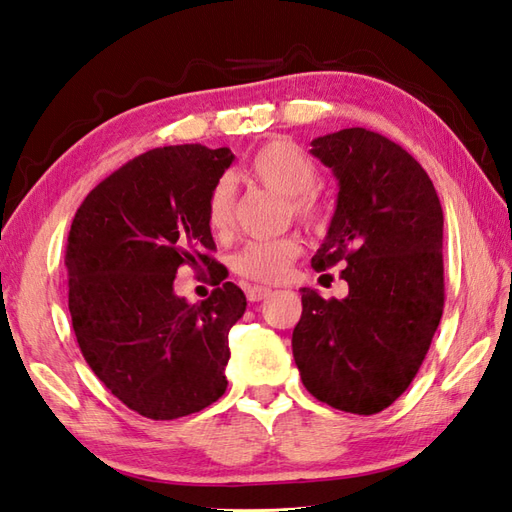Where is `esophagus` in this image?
Listing matches in <instances>:
<instances>
[{
	"label": "esophagus",
	"mask_w": 512,
	"mask_h": 512,
	"mask_svg": "<svg viewBox=\"0 0 512 512\" xmlns=\"http://www.w3.org/2000/svg\"><path fill=\"white\" fill-rule=\"evenodd\" d=\"M269 293H271L269 287H260V285L247 287V300H249V302H260V300H265Z\"/></svg>",
	"instance_id": "esophagus-1"
}]
</instances>
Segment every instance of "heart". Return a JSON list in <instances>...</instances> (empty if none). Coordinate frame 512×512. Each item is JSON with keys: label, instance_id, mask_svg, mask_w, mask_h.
<instances>
[{"label": "heart", "instance_id": "obj_1", "mask_svg": "<svg viewBox=\"0 0 512 512\" xmlns=\"http://www.w3.org/2000/svg\"><path fill=\"white\" fill-rule=\"evenodd\" d=\"M245 177L256 181L278 195L289 199V208L295 219L306 225H320L324 221L322 206L315 199V188L320 184V168L313 157L295 142L274 140L252 157L245 168ZM236 192L230 177H221L212 186L206 219L212 232L225 234L234 223ZM302 254V243L295 236L260 238L243 245L234 256V269L247 280L274 285L289 274L295 258Z\"/></svg>", "mask_w": 512, "mask_h": 512}]
</instances>
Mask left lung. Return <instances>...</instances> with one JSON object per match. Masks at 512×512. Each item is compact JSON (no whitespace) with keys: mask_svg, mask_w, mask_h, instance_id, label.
<instances>
[{"mask_svg":"<svg viewBox=\"0 0 512 512\" xmlns=\"http://www.w3.org/2000/svg\"><path fill=\"white\" fill-rule=\"evenodd\" d=\"M339 181L311 265H342L344 300L302 289L291 346L304 388L350 414H377L410 388L445 306L442 208L403 146L361 127L311 142Z\"/></svg>","mask_w":512,"mask_h":512,"instance_id":"8db88e82","label":"left lung"}]
</instances>
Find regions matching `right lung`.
<instances>
[{"label": "right lung", "mask_w": 512, "mask_h": 512, "mask_svg": "<svg viewBox=\"0 0 512 512\" xmlns=\"http://www.w3.org/2000/svg\"><path fill=\"white\" fill-rule=\"evenodd\" d=\"M234 162L201 144L146 151L89 192L65 247L70 315L89 368L129 410L153 420L219 401L227 333L247 300L214 276L208 300L175 295L181 265L214 267L206 219L212 186Z\"/></svg>", "instance_id": "1"}]
</instances>
